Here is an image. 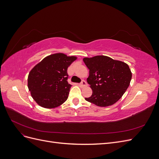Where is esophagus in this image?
<instances>
[{"mask_svg": "<svg viewBox=\"0 0 159 159\" xmlns=\"http://www.w3.org/2000/svg\"><path fill=\"white\" fill-rule=\"evenodd\" d=\"M87 85H88L87 82H86L85 80H82V81H81V82L80 84V85L81 86V87H82V88L85 87V86H87Z\"/></svg>", "mask_w": 159, "mask_h": 159, "instance_id": "esophagus-1", "label": "esophagus"}]
</instances>
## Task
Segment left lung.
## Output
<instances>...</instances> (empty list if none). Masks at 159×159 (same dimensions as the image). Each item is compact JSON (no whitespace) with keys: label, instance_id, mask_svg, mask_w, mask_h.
Returning a JSON list of instances; mask_svg holds the SVG:
<instances>
[{"label":"left lung","instance_id":"8db88e82","mask_svg":"<svg viewBox=\"0 0 159 159\" xmlns=\"http://www.w3.org/2000/svg\"><path fill=\"white\" fill-rule=\"evenodd\" d=\"M84 61L89 70L87 81L93 91L85 100L99 107L116 103L131 82L132 74L129 66L105 56L85 57Z\"/></svg>","mask_w":159,"mask_h":159}]
</instances>
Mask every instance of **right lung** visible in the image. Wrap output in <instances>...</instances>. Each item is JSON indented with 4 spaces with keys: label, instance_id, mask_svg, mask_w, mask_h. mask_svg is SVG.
Here are the masks:
<instances>
[{
    "label": "right lung",
    "instance_id": "right-lung-1",
    "mask_svg": "<svg viewBox=\"0 0 159 159\" xmlns=\"http://www.w3.org/2000/svg\"><path fill=\"white\" fill-rule=\"evenodd\" d=\"M76 57L64 54L46 57L34 67L28 78L32 97L41 107L54 108L65 102L71 87L68 82V68Z\"/></svg>",
    "mask_w": 159,
    "mask_h": 159
}]
</instances>
